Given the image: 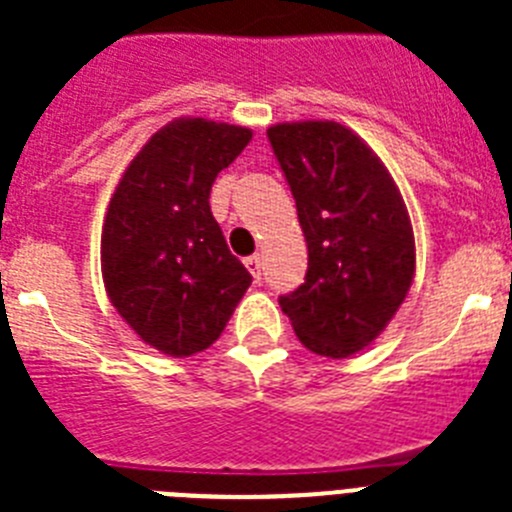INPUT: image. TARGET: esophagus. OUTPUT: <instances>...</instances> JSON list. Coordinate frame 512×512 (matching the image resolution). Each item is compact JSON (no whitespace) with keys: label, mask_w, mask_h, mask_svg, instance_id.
Instances as JSON below:
<instances>
[{"label":"esophagus","mask_w":512,"mask_h":512,"mask_svg":"<svg viewBox=\"0 0 512 512\" xmlns=\"http://www.w3.org/2000/svg\"><path fill=\"white\" fill-rule=\"evenodd\" d=\"M243 264H246V269L251 271V277L256 279V282H259V279H261V256H259V253H253V256H248V259L243 261Z\"/></svg>","instance_id":"esophagus-1"}]
</instances>
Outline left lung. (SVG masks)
I'll list each match as a JSON object with an SVG mask.
<instances>
[{
	"label": "left lung",
	"instance_id": "8db88e82",
	"mask_svg": "<svg viewBox=\"0 0 512 512\" xmlns=\"http://www.w3.org/2000/svg\"><path fill=\"white\" fill-rule=\"evenodd\" d=\"M266 135L307 243L305 284L279 305L312 354L348 359L390 325L410 292L408 207L382 158L341 122H277Z\"/></svg>",
	"mask_w": 512,
	"mask_h": 512
}]
</instances>
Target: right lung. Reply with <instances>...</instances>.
I'll list each match as a JSON object with an SVG mask.
<instances>
[{
	"label": "right lung",
	"mask_w": 512,
	"mask_h": 512,
	"mask_svg": "<svg viewBox=\"0 0 512 512\" xmlns=\"http://www.w3.org/2000/svg\"><path fill=\"white\" fill-rule=\"evenodd\" d=\"M253 130L174 117L146 140L117 182L102 223V282L146 346L184 359L220 338L251 287L210 212L215 176Z\"/></svg>",
	"instance_id": "1"
}]
</instances>
